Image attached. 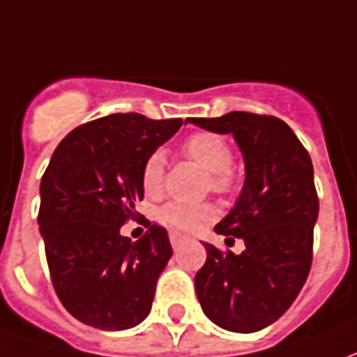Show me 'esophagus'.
I'll return each instance as SVG.
<instances>
[{"label":"esophagus","instance_id":"1","mask_svg":"<svg viewBox=\"0 0 357 357\" xmlns=\"http://www.w3.org/2000/svg\"><path fill=\"white\" fill-rule=\"evenodd\" d=\"M183 241H185V237H183V235H181V233H178V231H170V243H172V247H174V248H178L179 245H181V243H183Z\"/></svg>","mask_w":357,"mask_h":357}]
</instances>
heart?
Listing matches in <instances>:
<instances>
[{
	"label": "heart",
	"instance_id": "heart-1",
	"mask_svg": "<svg viewBox=\"0 0 357 357\" xmlns=\"http://www.w3.org/2000/svg\"><path fill=\"white\" fill-rule=\"evenodd\" d=\"M183 153L210 174V187L214 191L225 193L235 185V174L231 172L233 153L227 141L210 132L189 135L183 143ZM164 179V155L155 151L145 158L141 166V187L149 195L160 191ZM214 208L210 204H187V202H166L158 210V220L168 227L179 231H193L199 225L206 224L214 218Z\"/></svg>",
	"mask_w": 357,
	"mask_h": 357
}]
</instances>
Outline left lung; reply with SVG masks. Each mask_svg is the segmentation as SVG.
Returning a JSON list of instances; mask_svg holds the SVG:
<instances>
[{"mask_svg":"<svg viewBox=\"0 0 357 357\" xmlns=\"http://www.w3.org/2000/svg\"><path fill=\"white\" fill-rule=\"evenodd\" d=\"M187 122L229 133L245 160V185L231 212L214 227L227 241L245 243L241 255L210 243L195 275L202 312L231 333H256L277 321L306 283L312 266L319 201L314 166L283 120L268 114L227 112Z\"/></svg>","mask_w":357,"mask_h":357,"instance_id":"8db88e82","label":"left lung"}]
</instances>
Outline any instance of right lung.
I'll return each mask as SVG.
<instances>
[{
    "label": "right lung",
    "instance_id": "1",
    "mask_svg": "<svg viewBox=\"0 0 357 357\" xmlns=\"http://www.w3.org/2000/svg\"><path fill=\"white\" fill-rule=\"evenodd\" d=\"M181 124V118L110 114L78 126L51 156L38 214L51 283L63 306L89 327L132 329L151 312L172 256L168 233L149 225L133 243L120 227L139 216L145 158Z\"/></svg>",
    "mask_w": 357,
    "mask_h": 357
}]
</instances>
